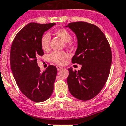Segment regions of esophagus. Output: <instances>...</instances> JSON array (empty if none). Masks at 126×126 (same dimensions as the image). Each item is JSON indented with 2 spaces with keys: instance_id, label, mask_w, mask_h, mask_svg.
Segmentation results:
<instances>
[{
  "instance_id": "34e87169",
  "label": "esophagus",
  "mask_w": 126,
  "mask_h": 126,
  "mask_svg": "<svg viewBox=\"0 0 126 126\" xmlns=\"http://www.w3.org/2000/svg\"><path fill=\"white\" fill-rule=\"evenodd\" d=\"M57 70L59 71H60L61 69H63V68H62V67H61V66H57Z\"/></svg>"
}]
</instances>
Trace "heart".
Listing matches in <instances>:
<instances>
[{
	"mask_svg": "<svg viewBox=\"0 0 126 126\" xmlns=\"http://www.w3.org/2000/svg\"><path fill=\"white\" fill-rule=\"evenodd\" d=\"M55 34L57 36L60 38L62 40L66 43V46L72 45L71 41V35L70 32L65 29H60L56 30ZM50 35L45 33L41 38V46L43 50H47L49 48L50 43ZM68 57V54L63 51H54L49 55V60L57 64H62L64 63L65 59Z\"/></svg>",
	"mask_w": 126,
	"mask_h": 126,
	"instance_id": "heart-1",
	"label": "heart"
}]
</instances>
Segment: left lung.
Segmentation results:
<instances>
[{
	"mask_svg": "<svg viewBox=\"0 0 126 126\" xmlns=\"http://www.w3.org/2000/svg\"><path fill=\"white\" fill-rule=\"evenodd\" d=\"M77 39L72 63L82 65L77 71L69 69L68 88L76 98L88 101L101 91L107 80L111 64V51L106 37L96 25L85 22L69 23Z\"/></svg>",
	"mask_w": 126,
	"mask_h": 126,
	"instance_id": "obj_1",
	"label": "left lung"
}]
</instances>
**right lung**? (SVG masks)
I'll use <instances>...</instances> for the list:
<instances>
[{
  "label": "right lung",
  "instance_id": "1",
  "mask_svg": "<svg viewBox=\"0 0 126 126\" xmlns=\"http://www.w3.org/2000/svg\"><path fill=\"white\" fill-rule=\"evenodd\" d=\"M55 25L30 22L17 33L11 44L10 66L14 78L22 93L34 102L46 101L54 90L57 68L50 65L41 72L37 57L44 54L41 38Z\"/></svg>",
  "mask_w": 126,
  "mask_h": 126
}]
</instances>
